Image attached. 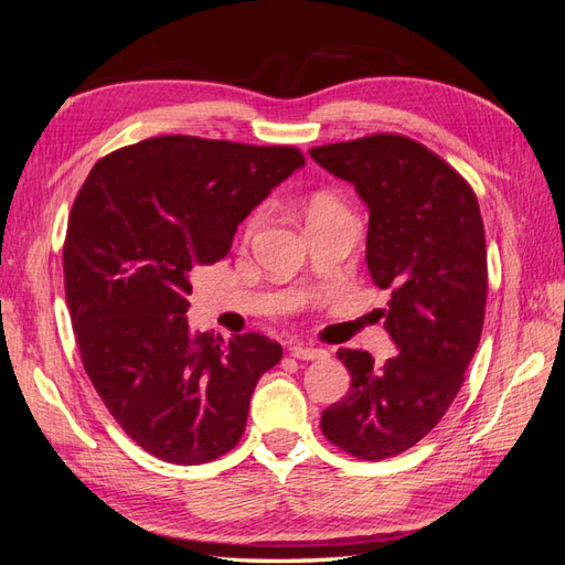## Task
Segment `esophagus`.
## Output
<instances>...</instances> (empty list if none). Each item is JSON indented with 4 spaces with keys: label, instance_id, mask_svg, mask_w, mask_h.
Instances as JSON below:
<instances>
[{
    "label": "esophagus",
    "instance_id": "1",
    "mask_svg": "<svg viewBox=\"0 0 565 565\" xmlns=\"http://www.w3.org/2000/svg\"><path fill=\"white\" fill-rule=\"evenodd\" d=\"M289 353L299 358V361H322V358H328V351H324V349L303 347V344H295L292 349H289Z\"/></svg>",
    "mask_w": 565,
    "mask_h": 565
}]
</instances>
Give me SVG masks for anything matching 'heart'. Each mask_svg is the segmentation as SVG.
<instances>
[{
  "mask_svg": "<svg viewBox=\"0 0 565 565\" xmlns=\"http://www.w3.org/2000/svg\"><path fill=\"white\" fill-rule=\"evenodd\" d=\"M332 210H341V207H339V202L330 195H313L309 200V216H316V214H322V212H332ZM259 224H262V212H254L245 224V235H252L256 228H259Z\"/></svg>",
  "mask_w": 565,
  "mask_h": 565,
  "instance_id": "obj_1",
  "label": "heart"
}]
</instances>
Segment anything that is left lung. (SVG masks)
Masks as SVG:
<instances>
[{"instance_id": "left-lung-1", "label": "left lung", "mask_w": 565, "mask_h": 565, "mask_svg": "<svg viewBox=\"0 0 565 565\" xmlns=\"http://www.w3.org/2000/svg\"><path fill=\"white\" fill-rule=\"evenodd\" d=\"M309 152L367 204L365 262L374 285L391 289L384 330L398 349L382 365L367 351L339 349L351 388L324 409L320 429L358 459H386L413 448L446 415L481 341V210L471 185L407 136L372 134Z\"/></svg>"}]
</instances>
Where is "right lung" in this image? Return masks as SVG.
<instances>
[{
	"label": "right lung",
	"instance_id": "obj_1",
	"mask_svg": "<svg viewBox=\"0 0 565 565\" xmlns=\"http://www.w3.org/2000/svg\"><path fill=\"white\" fill-rule=\"evenodd\" d=\"M292 146L156 136L100 158L63 245L84 370L146 452L204 465L241 440L256 382L280 363L264 334L188 328L191 273L224 259L237 224L303 167Z\"/></svg>",
	"mask_w": 565,
	"mask_h": 565
}]
</instances>
